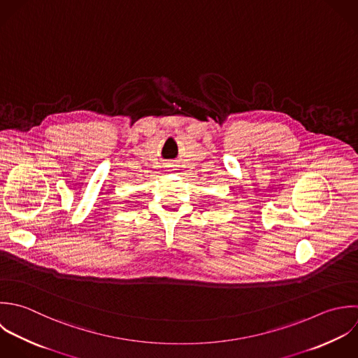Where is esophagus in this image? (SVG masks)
<instances>
[{
  "mask_svg": "<svg viewBox=\"0 0 358 358\" xmlns=\"http://www.w3.org/2000/svg\"><path fill=\"white\" fill-rule=\"evenodd\" d=\"M170 167H171V166H170Z\"/></svg>",
  "mask_w": 358,
  "mask_h": 358,
  "instance_id": "obj_1",
  "label": "esophagus"
}]
</instances>
